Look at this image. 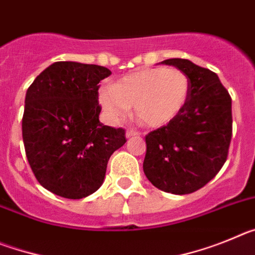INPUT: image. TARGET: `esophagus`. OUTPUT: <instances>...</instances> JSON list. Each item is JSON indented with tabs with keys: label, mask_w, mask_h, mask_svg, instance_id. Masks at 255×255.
I'll return each instance as SVG.
<instances>
[{
	"label": "esophagus",
	"mask_w": 255,
	"mask_h": 255,
	"mask_svg": "<svg viewBox=\"0 0 255 255\" xmlns=\"http://www.w3.org/2000/svg\"><path fill=\"white\" fill-rule=\"evenodd\" d=\"M139 132L136 131V130H132V129H129L128 131H126V138H132V136H138Z\"/></svg>",
	"instance_id": "esophagus-1"
}]
</instances>
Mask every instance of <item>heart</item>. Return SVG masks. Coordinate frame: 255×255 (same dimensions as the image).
<instances>
[{"label":"heart","mask_w":255,"mask_h":255,"mask_svg":"<svg viewBox=\"0 0 255 255\" xmlns=\"http://www.w3.org/2000/svg\"><path fill=\"white\" fill-rule=\"evenodd\" d=\"M190 82L179 69L150 67L117 80L100 92V103L107 117L120 121L134 107L138 120L149 128H161L175 120L189 98Z\"/></svg>","instance_id":"heart-1"}]
</instances>
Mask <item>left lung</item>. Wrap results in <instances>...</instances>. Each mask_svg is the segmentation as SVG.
<instances>
[{"label": "left lung", "mask_w": 255, "mask_h": 255, "mask_svg": "<svg viewBox=\"0 0 255 255\" xmlns=\"http://www.w3.org/2000/svg\"><path fill=\"white\" fill-rule=\"evenodd\" d=\"M188 75L190 92L175 120L145 136L143 170L155 188L190 194L203 188L222 168L233 135L231 97L217 74L185 58H170Z\"/></svg>", "instance_id": "8db88e82"}]
</instances>
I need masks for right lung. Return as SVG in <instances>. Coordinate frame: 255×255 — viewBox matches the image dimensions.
Masks as SVG:
<instances>
[{
  "label": "right lung",
  "instance_id": "obj_1",
  "mask_svg": "<svg viewBox=\"0 0 255 255\" xmlns=\"http://www.w3.org/2000/svg\"><path fill=\"white\" fill-rule=\"evenodd\" d=\"M107 67L58 61L28 88L22 140L35 179L58 197L82 199L105 180L110 157L126 143L125 130L100 121L98 83Z\"/></svg>",
  "mask_w": 255,
  "mask_h": 255
}]
</instances>
